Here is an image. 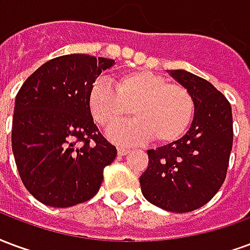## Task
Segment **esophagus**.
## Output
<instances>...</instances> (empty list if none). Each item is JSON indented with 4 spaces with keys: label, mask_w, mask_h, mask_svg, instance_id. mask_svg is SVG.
<instances>
[{
    "label": "esophagus",
    "mask_w": 250,
    "mask_h": 250,
    "mask_svg": "<svg viewBox=\"0 0 250 250\" xmlns=\"http://www.w3.org/2000/svg\"><path fill=\"white\" fill-rule=\"evenodd\" d=\"M128 152H130V150H128V148H125V147H119V148H118V154H119L120 157L127 155Z\"/></svg>",
    "instance_id": "esophagus-1"
}]
</instances>
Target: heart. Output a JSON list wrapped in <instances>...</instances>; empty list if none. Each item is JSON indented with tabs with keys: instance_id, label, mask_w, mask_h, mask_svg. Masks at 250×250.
<instances>
[{
	"instance_id": "heart-1",
	"label": "heart",
	"mask_w": 250,
	"mask_h": 250,
	"mask_svg": "<svg viewBox=\"0 0 250 250\" xmlns=\"http://www.w3.org/2000/svg\"><path fill=\"white\" fill-rule=\"evenodd\" d=\"M88 109L104 130H112L130 116L134 119L111 132L120 145L173 143L188 131L195 114V102L188 88L168 84L166 79L148 71L123 73L115 79V88L95 82L87 96Z\"/></svg>"
}]
</instances>
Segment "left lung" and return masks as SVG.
Instances as JSON below:
<instances>
[{"mask_svg": "<svg viewBox=\"0 0 250 250\" xmlns=\"http://www.w3.org/2000/svg\"><path fill=\"white\" fill-rule=\"evenodd\" d=\"M170 75L193 95V123L181 139L147 151L148 166L139 182L148 202L167 211L188 213L208 204L225 181L233 116L228 99L208 80L184 69Z\"/></svg>", "mask_w": 250, "mask_h": 250, "instance_id": "1", "label": "left lung"}]
</instances>
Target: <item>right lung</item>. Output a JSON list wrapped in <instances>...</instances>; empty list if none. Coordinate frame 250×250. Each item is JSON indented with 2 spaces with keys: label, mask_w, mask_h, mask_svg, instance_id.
Listing matches in <instances>:
<instances>
[{
  "label": "right lung",
  "mask_w": 250,
  "mask_h": 250,
  "mask_svg": "<svg viewBox=\"0 0 250 250\" xmlns=\"http://www.w3.org/2000/svg\"><path fill=\"white\" fill-rule=\"evenodd\" d=\"M115 60L89 55L52 59L16 96L12 148L21 181L42 204L69 208L91 199L114 162L116 147L88 109V91Z\"/></svg>",
  "instance_id": "add662e5"
}]
</instances>
